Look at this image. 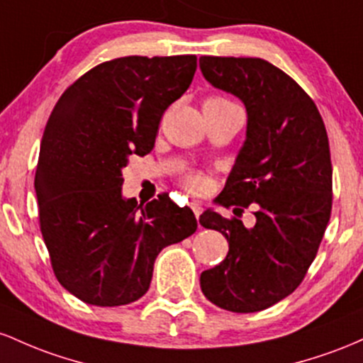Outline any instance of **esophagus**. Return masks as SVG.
Segmentation results:
<instances>
[{
	"label": "esophagus",
	"mask_w": 363,
	"mask_h": 363,
	"mask_svg": "<svg viewBox=\"0 0 363 363\" xmlns=\"http://www.w3.org/2000/svg\"><path fill=\"white\" fill-rule=\"evenodd\" d=\"M190 207H192V211H194L195 218L199 219V216L202 214V203H201V202H197V201H194L192 203H190Z\"/></svg>",
	"instance_id": "obj_1"
}]
</instances>
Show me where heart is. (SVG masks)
I'll return each mask as SVG.
<instances>
[{
  "label": "heart",
  "instance_id": "heart-1",
  "mask_svg": "<svg viewBox=\"0 0 363 363\" xmlns=\"http://www.w3.org/2000/svg\"><path fill=\"white\" fill-rule=\"evenodd\" d=\"M231 106H235L231 101L225 99V97L221 96H211L207 97L206 101H203V106L202 108H231ZM183 183H185V186L189 190H192V192H202L203 189L207 186V178L203 177L202 173H199V171H192V173L185 174L183 177Z\"/></svg>",
  "mask_w": 363,
  "mask_h": 363
}]
</instances>
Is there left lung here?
Listing matches in <instances>:
<instances>
[{
  "instance_id": "1",
  "label": "left lung",
  "mask_w": 363,
  "mask_h": 363,
  "mask_svg": "<svg viewBox=\"0 0 363 363\" xmlns=\"http://www.w3.org/2000/svg\"><path fill=\"white\" fill-rule=\"evenodd\" d=\"M199 65L247 109V138L216 202L255 209L252 228L203 211L201 225L225 235L230 250L202 272L201 288L225 311L259 312L298 288L323 242L333 207L328 132L311 96L269 61L201 56Z\"/></svg>"
}]
</instances>
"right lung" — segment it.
Returning <instances> with one entry per match:
<instances>
[{"instance_id": "1", "label": "right lung", "mask_w": 363, "mask_h": 363, "mask_svg": "<svg viewBox=\"0 0 363 363\" xmlns=\"http://www.w3.org/2000/svg\"><path fill=\"white\" fill-rule=\"evenodd\" d=\"M197 56H125L67 89L44 128L35 195L39 225L61 286L97 307L144 296L164 247L197 230L168 195L137 206L121 195L132 154L154 147L169 104L190 87Z\"/></svg>"}]
</instances>
